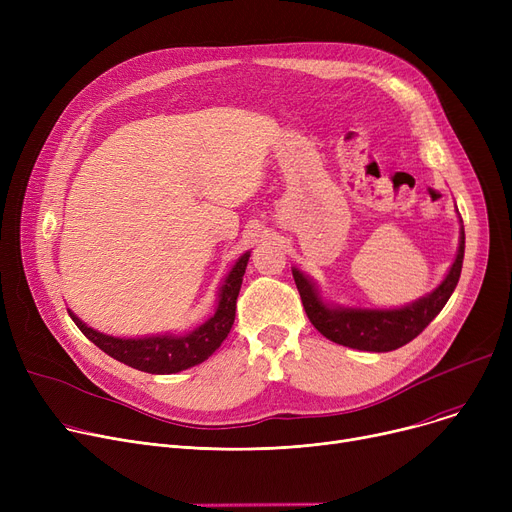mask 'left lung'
<instances>
[{
	"label": "left lung",
	"instance_id": "1",
	"mask_svg": "<svg viewBox=\"0 0 512 512\" xmlns=\"http://www.w3.org/2000/svg\"><path fill=\"white\" fill-rule=\"evenodd\" d=\"M459 222L461 213H459ZM465 259V228L459 232V249L442 282L423 297L402 307H365L328 301L315 280L292 267L294 284L299 288L305 313L317 332L328 340L369 353H388L417 338L448 303L459 284Z\"/></svg>",
	"mask_w": 512,
	"mask_h": 512
}]
</instances>
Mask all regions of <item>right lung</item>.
<instances>
[{"label":"right lung","instance_id":"obj_1","mask_svg":"<svg viewBox=\"0 0 512 512\" xmlns=\"http://www.w3.org/2000/svg\"><path fill=\"white\" fill-rule=\"evenodd\" d=\"M249 257L251 251H245L232 263L218 288V294H215L213 307L195 326L141 336H116L87 326L70 309L68 313L78 330L112 359L147 373H178L209 359L230 334L236 315V299Z\"/></svg>","mask_w":512,"mask_h":512}]
</instances>
